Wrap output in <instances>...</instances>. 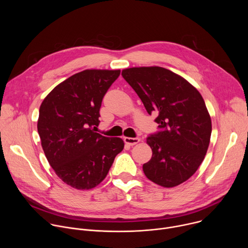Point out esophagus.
Masks as SVG:
<instances>
[{
  "mask_svg": "<svg viewBox=\"0 0 248 248\" xmlns=\"http://www.w3.org/2000/svg\"><path fill=\"white\" fill-rule=\"evenodd\" d=\"M124 140L125 144H127L129 146H132V145H135L139 142L140 138H138V137H124Z\"/></svg>",
  "mask_w": 248,
  "mask_h": 248,
  "instance_id": "esophagus-1",
  "label": "esophagus"
}]
</instances>
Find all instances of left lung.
Here are the masks:
<instances>
[{
  "mask_svg": "<svg viewBox=\"0 0 248 248\" xmlns=\"http://www.w3.org/2000/svg\"><path fill=\"white\" fill-rule=\"evenodd\" d=\"M122 76L147 113L158 115L160 130L147 137L152 149L151 160L143 165L147 179L164 187L185 183L201 165L210 143L212 123L201 94L161 66L125 68Z\"/></svg>",
  "mask_w": 248,
  "mask_h": 248,
  "instance_id": "left-lung-1",
  "label": "left lung"
}]
</instances>
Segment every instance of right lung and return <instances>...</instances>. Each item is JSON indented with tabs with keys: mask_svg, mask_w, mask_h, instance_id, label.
<instances>
[{
	"mask_svg": "<svg viewBox=\"0 0 248 248\" xmlns=\"http://www.w3.org/2000/svg\"><path fill=\"white\" fill-rule=\"evenodd\" d=\"M121 70L85 69L57 85L43 100L37 129L56 174L74 188L97 186L124 143L96 132L103 97Z\"/></svg>",
	"mask_w": 248,
	"mask_h": 248,
	"instance_id": "add662e5",
	"label": "right lung"
}]
</instances>
